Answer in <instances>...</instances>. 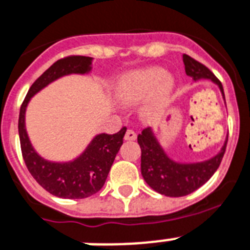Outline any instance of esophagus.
Segmentation results:
<instances>
[{
    "mask_svg": "<svg viewBox=\"0 0 250 250\" xmlns=\"http://www.w3.org/2000/svg\"><path fill=\"white\" fill-rule=\"evenodd\" d=\"M136 137H137V135H136V132H133L132 129H128V131L125 132V140H127V141H135Z\"/></svg>",
    "mask_w": 250,
    "mask_h": 250,
    "instance_id": "esophagus-1",
    "label": "esophagus"
}]
</instances>
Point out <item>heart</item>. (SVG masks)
<instances>
[{
  "label": "heart",
  "instance_id": "heart-1",
  "mask_svg": "<svg viewBox=\"0 0 250 250\" xmlns=\"http://www.w3.org/2000/svg\"><path fill=\"white\" fill-rule=\"evenodd\" d=\"M173 84L164 69L153 66L122 77L115 86V96L123 104H132L153 95V107H158L173 90Z\"/></svg>",
  "mask_w": 250,
  "mask_h": 250
}]
</instances>
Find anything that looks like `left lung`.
Here are the masks:
<instances>
[{"instance_id":"left-lung-1","label":"left lung","mask_w":250,"mask_h":250,"mask_svg":"<svg viewBox=\"0 0 250 250\" xmlns=\"http://www.w3.org/2000/svg\"><path fill=\"white\" fill-rule=\"evenodd\" d=\"M182 59L188 76L194 81L210 79L218 84L225 97L222 83L209 69L186 54L182 55ZM137 143L141 147V174L146 184L162 195L177 198L191 194L212 177L224 158L227 141L216 157L200 163H177L172 160L164 153L150 127L137 136Z\"/></svg>"}]
</instances>
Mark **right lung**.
Wrapping results in <instances>:
<instances>
[{"mask_svg":"<svg viewBox=\"0 0 250 250\" xmlns=\"http://www.w3.org/2000/svg\"><path fill=\"white\" fill-rule=\"evenodd\" d=\"M92 58L66 56L54 62L36 79L26 93L19 114V137L23 159L28 171L50 194L64 199H83L96 194L106 181L111 164L123 144L125 127L114 135L100 133L93 137L77 159L65 163L50 162L38 155L30 144L25 129V110L30 99L42 88L68 74H86L91 70Z\"/></svg>","mask_w":250,"mask_h":250,"instance_id":"obj_1","label":"right lung"}]
</instances>
